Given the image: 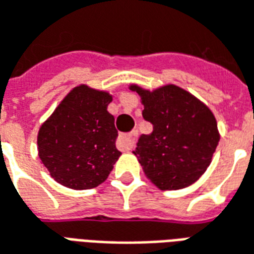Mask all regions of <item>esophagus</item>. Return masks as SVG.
Here are the masks:
<instances>
[{
	"label": "esophagus",
	"instance_id": "obj_1",
	"mask_svg": "<svg viewBox=\"0 0 254 254\" xmlns=\"http://www.w3.org/2000/svg\"><path fill=\"white\" fill-rule=\"evenodd\" d=\"M134 142H135V134H122L118 138V145L119 147L124 150V152H128L134 147Z\"/></svg>",
	"mask_w": 254,
	"mask_h": 254
}]
</instances>
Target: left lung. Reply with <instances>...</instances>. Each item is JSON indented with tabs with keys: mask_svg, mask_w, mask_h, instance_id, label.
I'll use <instances>...</instances> for the list:
<instances>
[{
	"mask_svg": "<svg viewBox=\"0 0 254 254\" xmlns=\"http://www.w3.org/2000/svg\"><path fill=\"white\" fill-rule=\"evenodd\" d=\"M141 97L142 116L153 124L134 150L149 181L160 190H179L204 175L220 134L215 115L204 102L176 84L147 90L128 86Z\"/></svg>",
	"mask_w": 254,
	"mask_h": 254,
	"instance_id": "8db88e82",
	"label": "left lung"
}]
</instances>
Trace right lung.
I'll return each instance as SVG.
<instances>
[{"instance_id":"add662e5","label":"right lung","mask_w":254,"mask_h":254,"mask_svg":"<svg viewBox=\"0 0 254 254\" xmlns=\"http://www.w3.org/2000/svg\"><path fill=\"white\" fill-rule=\"evenodd\" d=\"M111 102L105 90L79 84L39 127L38 156L57 183L87 190L107 181L122 154Z\"/></svg>"}]
</instances>
